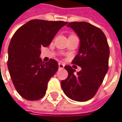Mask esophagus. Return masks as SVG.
Segmentation results:
<instances>
[{
    "mask_svg": "<svg viewBox=\"0 0 122 122\" xmlns=\"http://www.w3.org/2000/svg\"><path fill=\"white\" fill-rule=\"evenodd\" d=\"M65 66V65L63 63H59V68H63Z\"/></svg>",
    "mask_w": 122,
    "mask_h": 122,
    "instance_id": "34e87169",
    "label": "esophagus"
}]
</instances>
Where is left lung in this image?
I'll list each match as a JSON object with an SVG mask.
<instances>
[{"label": "left lung", "mask_w": 122, "mask_h": 122, "mask_svg": "<svg viewBox=\"0 0 122 122\" xmlns=\"http://www.w3.org/2000/svg\"><path fill=\"white\" fill-rule=\"evenodd\" d=\"M67 27L73 29L80 39L78 54L72 63L82 69L74 74L76 71L66 66L68 76L61 81V87L70 99L85 102L95 96L107 73L110 48L103 32L88 22H69Z\"/></svg>", "instance_id": "obj_1"}]
</instances>
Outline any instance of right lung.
I'll return each instance as SVG.
<instances>
[{"label":"right lung","mask_w":122,"mask_h":122,"mask_svg":"<svg viewBox=\"0 0 122 122\" xmlns=\"http://www.w3.org/2000/svg\"><path fill=\"white\" fill-rule=\"evenodd\" d=\"M67 24L63 21L32 20L20 27L8 47V68L17 92L27 100H37L46 94L48 82L59 68L51 59L42 62L41 48L48 46L58 31Z\"/></svg>","instance_id":"1"}]
</instances>
